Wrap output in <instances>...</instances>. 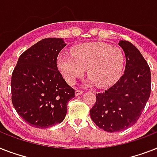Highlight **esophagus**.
Segmentation results:
<instances>
[{
  "label": "esophagus",
  "instance_id": "esophagus-1",
  "mask_svg": "<svg viewBox=\"0 0 157 157\" xmlns=\"http://www.w3.org/2000/svg\"><path fill=\"white\" fill-rule=\"evenodd\" d=\"M83 94V91L81 90H78V89H76V91H75V94L76 96H78V95H81Z\"/></svg>",
  "mask_w": 157,
  "mask_h": 157
}]
</instances>
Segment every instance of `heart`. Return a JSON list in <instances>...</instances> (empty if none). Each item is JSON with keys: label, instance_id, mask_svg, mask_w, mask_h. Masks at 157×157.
I'll list each match as a JSON object with an SVG mask.
<instances>
[{"label": "heart", "instance_id": "1", "mask_svg": "<svg viewBox=\"0 0 157 157\" xmlns=\"http://www.w3.org/2000/svg\"><path fill=\"white\" fill-rule=\"evenodd\" d=\"M72 54L62 52L57 58V66L65 81L74 85L87 68L88 85L101 88L112 86L121 77L124 55L118 46L104 42L81 44L71 50Z\"/></svg>", "mask_w": 157, "mask_h": 157}]
</instances>
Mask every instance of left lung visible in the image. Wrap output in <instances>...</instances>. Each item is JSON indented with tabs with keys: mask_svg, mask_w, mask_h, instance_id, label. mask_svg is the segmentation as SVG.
<instances>
[{
	"mask_svg": "<svg viewBox=\"0 0 157 157\" xmlns=\"http://www.w3.org/2000/svg\"><path fill=\"white\" fill-rule=\"evenodd\" d=\"M126 64L124 74L115 85L96 94L90 111L91 119L105 131H122L137 122L151 94V71L139 50L132 43L121 40Z\"/></svg>",
	"mask_w": 157,
	"mask_h": 157,
	"instance_id": "left-lung-1",
	"label": "left lung"
}]
</instances>
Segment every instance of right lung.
<instances>
[{
	"label": "right lung",
	"mask_w": 157,
	"mask_h": 157,
	"mask_svg": "<svg viewBox=\"0 0 157 157\" xmlns=\"http://www.w3.org/2000/svg\"><path fill=\"white\" fill-rule=\"evenodd\" d=\"M66 46L61 38H45L21 54L11 77V99L29 125L45 129L63 121L75 90L63 78L57 58Z\"/></svg>",
	"instance_id": "obj_1"
}]
</instances>
